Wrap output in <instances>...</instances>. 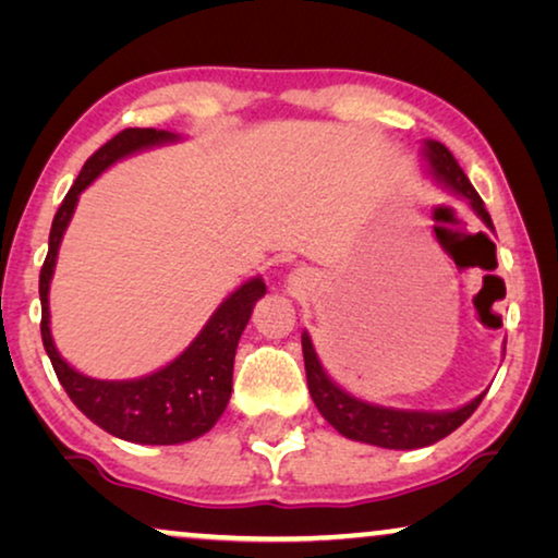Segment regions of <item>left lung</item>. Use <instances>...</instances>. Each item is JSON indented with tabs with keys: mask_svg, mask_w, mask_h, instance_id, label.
I'll use <instances>...</instances> for the list:
<instances>
[{
	"mask_svg": "<svg viewBox=\"0 0 558 558\" xmlns=\"http://www.w3.org/2000/svg\"><path fill=\"white\" fill-rule=\"evenodd\" d=\"M424 159L429 165V174L439 185L452 190L454 195L464 197L470 208L483 218V223L495 231L490 213L485 210L483 197L472 187L468 174L457 165L441 142L426 140L424 142ZM302 353H304V371H307V386L312 393V401L319 409L327 422L338 429L342 437L365 441V445L384 447V449H418L429 447L434 441L445 439L452 434L457 426H462L472 416V411L480 407L485 393L477 399L464 403L460 409L452 411H409V409H388L378 407V403H368L363 399H355L353 393L342 391L335 380L327 376L323 363L312 345L310 332H302Z\"/></svg>",
	"mask_w": 558,
	"mask_h": 558,
	"instance_id": "obj_1",
	"label": "left lung"
}]
</instances>
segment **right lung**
<instances>
[{
  "label": "right lung",
  "instance_id": "right-lung-1",
  "mask_svg": "<svg viewBox=\"0 0 558 558\" xmlns=\"http://www.w3.org/2000/svg\"><path fill=\"white\" fill-rule=\"evenodd\" d=\"M178 140V134L162 132V129H124L94 151L52 218L48 256H45L40 271L43 345L56 368L60 386L90 422L113 437L136 441V445H182V441H193L213 429L231 399L233 357L241 332L246 330L254 304L266 294L262 277L243 281L235 292L220 302L201 335L172 363L149 376L132 380L90 378L60 357L50 335L48 292L60 241H63L65 228L78 205V195L119 159Z\"/></svg>",
  "mask_w": 558,
  "mask_h": 558
}]
</instances>
